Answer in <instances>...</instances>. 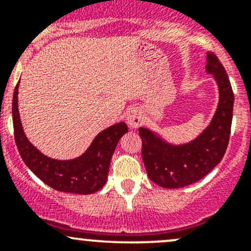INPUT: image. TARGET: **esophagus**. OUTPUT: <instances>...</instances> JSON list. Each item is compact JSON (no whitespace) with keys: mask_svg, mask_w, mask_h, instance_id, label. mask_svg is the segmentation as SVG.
Wrapping results in <instances>:
<instances>
[{"mask_svg":"<svg viewBox=\"0 0 251 251\" xmlns=\"http://www.w3.org/2000/svg\"><path fill=\"white\" fill-rule=\"evenodd\" d=\"M126 121H127L130 127H138L142 124V121H143L142 111L138 109V108H131V109L127 111V114H126Z\"/></svg>","mask_w":251,"mask_h":251,"instance_id":"34e87169","label":"esophagus"}]
</instances>
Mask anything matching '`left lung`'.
Returning a JSON list of instances; mask_svg holds the SVG:
<instances>
[{"mask_svg":"<svg viewBox=\"0 0 251 251\" xmlns=\"http://www.w3.org/2000/svg\"><path fill=\"white\" fill-rule=\"evenodd\" d=\"M205 72L216 81L219 103L210 124L194 140L175 144L151 128H138L147 175L164 188H181L198 182L226 153L233 116V91L226 70L212 53H206Z\"/></svg>","mask_w":251,"mask_h":251,"instance_id":"left-lung-1","label":"left lung"}]
</instances>
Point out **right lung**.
<instances>
[{
    "label": "right lung",
    "instance_id": "obj_1",
    "mask_svg": "<svg viewBox=\"0 0 251 251\" xmlns=\"http://www.w3.org/2000/svg\"><path fill=\"white\" fill-rule=\"evenodd\" d=\"M18 88L16 86L12 103L14 137L23 161L41 181L50 188L75 194H92L105 184L111 156L119 140L128 132L125 123H118L100 131L85 153L69 160L50 158L30 143L23 130L18 109Z\"/></svg>",
    "mask_w": 251,
    "mask_h": 251
}]
</instances>
